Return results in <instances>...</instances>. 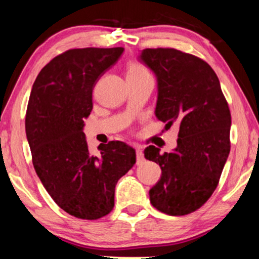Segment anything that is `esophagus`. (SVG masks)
I'll return each mask as SVG.
<instances>
[{"label":"esophagus","instance_id":"obj_1","mask_svg":"<svg viewBox=\"0 0 259 259\" xmlns=\"http://www.w3.org/2000/svg\"><path fill=\"white\" fill-rule=\"evenodd\" d=\"M144 160H145L144 152L140 147H138L137 148V164L139 165V164H141V162H144Z\"/></svg>","mask_w":259,"mask_h":259}]
</instances>
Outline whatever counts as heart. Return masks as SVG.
<instances>
[{
    "label": "heart",
    "mask_w": 259,
    "mask_h": 259,
    "mask_svg": "<svg viewBox=\"0 0 259 259\" xmlns=\"http://www.w3.org/2000/svg\"><path fill=\"white\" fill-rule=\"evenodd\" d=\"M145 75H150V72L143 63L131 61L127 65V77H140Z\"/></svg>",
    "instance_id": "1"
}]
</instances>
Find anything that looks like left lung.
<instances>
[{
	"label": "left lung",
	"instance_id": "1",
	"mask_svg": "<svg viewBox=\"0 0 259 259\" xmlns=\"http://www.w3.org/2000/svg\"><path fill=\"white\" fill-rule=\"evenodd\" d=\"M141 60L158 79L155 116L166 127L178 122L177 148L160 153L151 145L145 158L159 164L161 178L151 204L169 215L200 208L217 189L229 157L231 113L217 74L196 55L175 48H146Z\"/></svg>",
	"mask_w": 259,
	"mask_h": 259
}]
</instances>
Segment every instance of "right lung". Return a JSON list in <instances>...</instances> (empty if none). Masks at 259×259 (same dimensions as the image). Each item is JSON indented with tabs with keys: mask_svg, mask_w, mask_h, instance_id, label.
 I'll list each match as a JSON object with an SVG mask.
<instances>
[{
	"mask_svg": "<svg viewBox=\"0 0 259 259\" xmlns=\"http://www.w3.org/2000/svg\"><path fill=\"white\" fill-rule=\"evenodd\" d=\"M122 47L68 49L52 59L35 80L26 112L31 160L42 185L67 213L95 221L114 207L118 180L137 161L122 141L88 150L83 118L93 108V88L118 61Z\"/></svg>",
	"mask_w": 259,
	"mask_h": 259,
	"instance_id": "add662e5",
	"label": "right lung"
}]
</instances>
